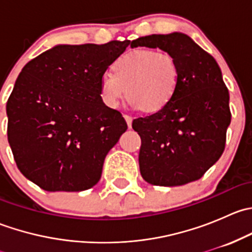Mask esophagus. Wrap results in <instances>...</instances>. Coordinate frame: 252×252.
<instances>
[{
  "label": "esophagus",
  "instance_id": "34e87169",
  "mask_svg": "<svg viewBox=\"0 0 252 252\" xmlns=\"http://www.w3.org/2000/svg\"><path fill=\"white\" fill-rule=\"evenodd\" d=\"M124 119H126V124H128V128L130 129L131 128V117L130 116H124Z\"/></svg>",
  "mask_w": 252,
  "mask_h": 252
}]
</instances>
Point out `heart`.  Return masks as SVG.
I'll return each mask as SVG.
<instances>
[{"mask_svg": "<svg viewBox=\"0 0 252 252\" xmlns=\"http://www.w3.org/2000/svg\"><path fill=\"white\" fill-rule=\"evenodd\" d=\"M179 78V64L173 56L138 48L116 61L113 74L105 73L101 77L100 96L107 107L114 110L126 95L134 110L154 113L171 102Z\"/></svg>", "mask_w": 252, "mask_h": 252, "instance_id": "heart-1", "label": "heart"}]
</instances>
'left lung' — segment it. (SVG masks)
I'll list each match as a JSON object with an SVG mask.
<instances>
[{
    "mask_svg": "<svg viewBox=\"0 0 252 252\" xmlns=\"http://www.w3.org/2000/svg\"><path fill=\"white\" fill-rule=\"evenodd\" d=\"M138 46L169 53L180 70L171 102L131 124L141 138V177L159 187L195 182L222 156L232 118L229 93L220 65L183 32L139 37L130 44L131 48Z\"/></svg>",
    "mask_w": 252,
    "mask_h": 252,
    "instance_id": "left-lung-1",
    "label": "left lung"
}]
</instances>
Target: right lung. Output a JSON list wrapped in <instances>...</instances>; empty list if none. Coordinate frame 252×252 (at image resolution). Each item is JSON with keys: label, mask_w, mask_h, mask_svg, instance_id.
<instances>
[{"label": "right lung", "mask_w": 252, "mask_h": 252, "mask_svg": "<svg viewBox=\"0 0 252 252\" xmlns=\"http://www.w3.org/2000/svg\"><path fill=\"white\" fill-rule=\"evenodd\" d=\"M126 41L56 45L28 62L7 101V135L18 169L46 191L96 185L128 129L102 102L100 80Z\"/></svg>", "instance_id": "1"}]
</instances>
